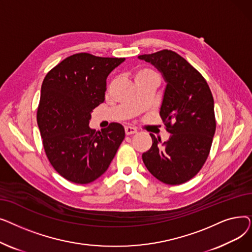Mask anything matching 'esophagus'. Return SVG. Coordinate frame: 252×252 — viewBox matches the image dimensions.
I'll use <instances>...</instances> for the list:
<instances>
[{
	"label": "esophagus",
	"instance_id": "esophagus-1",
	"mask_svg": "<svg viewBox=\"0 0 252 252\" xmlns=\"http://www.w3.org/2000/svg\"><path fill=\"white\" fill-rule=\"evenodd\" d=\"M125 130H126V135H127V136L134 135V134L137 133V129L135 127H133V126H126L125 128Z\"/></svg>",
	"mask_w": 252,
	"mask_h": 252
}]
</instances>
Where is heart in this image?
<instances>
[{
	"mask_svg": "<svg viewBox=\"0 0 252 252\" xmlns=\"http://www.w3.org/2000/svg\"><path fill=\"white\" fill-rule=\"evenodd\" d=\"M134 78L135 82L140 81V79H149V78H154L157 79V74L156 72L148 67H141L138 68L135 73H134Z\"/></svg>",
	"mask_w": 252,
	"mask_h": 252,
	"instance_id": "heart-1",
	"label": "heart"
}]
</instances>
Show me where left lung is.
<instances>
[{"mask_svg": "<svg viewBox=\"0 0 252 252\" xmlns=\"http://www.w3.org/2000/svg\"><path fill=\"white\" fill-rule=\"evenodd\" d=\"M139 59L153 64L165 79L159 114L171 134L163 144L150 134L152 146L143 153V162L160 182L184 184L199 173L210 151L217 126L213 94L202 74L174 51Z\"/></svg>", "mask_w": 252, "mask_h": 252, "instance_id": "1", "label": "left lung"}]
</instances>
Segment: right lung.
Returning a JSON list of instances; mask_svg holds the SVG:
<instances>
[{
	"instance_id": "add662e5",
	"label": "right lung",
	"mask_w": 252,
	"mask_h": 252,
	"mask_svg": "<svg viewBox=\"0 0 252 252\" xmlns=\"http://www.w3.org/2000/svg\"><path fill=\"white\" fill-rule=\"evenodd\" d=\"M125 58L77 53L44 78L36 121L52 166L69 182L89 184L107 170L125 139L121 124L96 131L91 112L105 100L106 78Z\"/></svg>"
}]
</instances>
